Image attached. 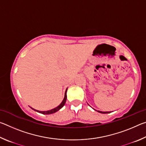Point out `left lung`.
I'll return each mask as SVG.
<instances>
[{
  "label": "left lung",
  "mask_w": 146,
  "mask_h": 146,
  "mask_svg": "<svg viewBox=\"0 0 146 146\" xmlns=\"http://www.w3.org/2000/svg\"><path fill=\"white\" fill-rule=\"evenodd\" d=\"M98 112H99V113H104H104H111L110 111V112H103V111H97Z\"/></svg>",
  "instance_id": "obj_1"
}]
</instances>
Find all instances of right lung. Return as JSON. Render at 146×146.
<instances>
[{"instance_id":"right-lung-1","label":"right lung","mask_w":146,"mask_h":146,"mask_svg":"<svg viewBox=\"0 0 146 146\" xmlns=\"http://www.w3.org/2000/svg\"><path fill=\"white\" fill-rule=\"evenodd\" d=\"M66 92H67V90H66V92H65V96H64V98L62 102V103L60 104V105H59L58 106H57V107L53 109V110H49V111H38V110H34V109H33L32 108H31L32 110H33L35 111H37L38 113H42V114H44V115H49V114H52V113H55L56 111H58L59 110H60V109L63 107V106H64V104H65L66 103V98H67V95H66Z\"/></svg>"}]
</instances>
